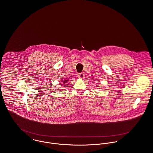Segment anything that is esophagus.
<instances>
[{
    "label": "esophagus",
    "instance_id": "esophagus-1",
    "mask_svg": "<svg viewBox=\"0 0 153 153\" xmlns=\"http://www.w3.org/2000/svg\"><path fill=\"white\" fill-rule=\"evenodd\" d=\"M77 77L79 78V79H83L84 78V74L83 73H79L77 74Z\"/></svg>",
    "mask_w": 153,
    "mask_h": 153
}]
</instances>
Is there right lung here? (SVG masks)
I'll list each match as a JSON object with an SVG mask.
<instances>
[{
	"mask_svg": "<svg viewBox=\"0 0 153 153\" xmlns=\"http://www.w3.org/2000/svg\"><path fill=\"white\" fill-rule=\"evenodd\" d=\"M67 81H68V80H65V81H64V82H63V83H65V82H67Z\"/></svg>",
	"mask_w": 153,
	"mask_h": 153,
	"instance_id": "obj_1",
	"label": "right lung"
}]
</instances>
